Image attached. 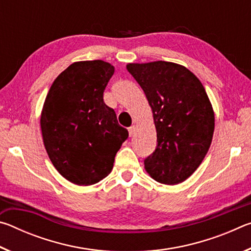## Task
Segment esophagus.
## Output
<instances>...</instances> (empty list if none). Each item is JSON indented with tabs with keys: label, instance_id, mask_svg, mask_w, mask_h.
<instances>
[{
	"label": "esophagus",
	"instance_id": "esophagus-1",
	"mask_svg": "<svg viewBox=\"0 0 251 251\" xmlns=\"http://www.w3.org/2000/svg\"><path fill=\"white\" fill-rule=\"evenodd\" d=\"M135 129H136L135 125H131L130 127H128V133H129V136H133V135H134V133H135Z\"/></svg>",
	"mask_w": 251,
	"mask_h": 251
}]
</instances>
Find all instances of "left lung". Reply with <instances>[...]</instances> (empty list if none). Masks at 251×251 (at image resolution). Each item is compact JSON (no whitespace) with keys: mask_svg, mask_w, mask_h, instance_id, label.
<instances>
[{"mask_svg":"<svg viewBox=\"0 0 251 251\" xmlns=\"http://www.w3.org/2000/svg\"><path fill=\"white\" fill-rule=\"evenodd\" d=\"M150 103L157 131L155 151L144 160L156 181L176 185L196 171L209 150L215 115L196 76L171 62L128 64Z\"/></svg>","mask_w":251,"mask_h":251,"instance_id":"obj_1","label":"left lung"}]
</instances>
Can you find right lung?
<instances>
[{
  "label": "right lung",
  "instance_id": "1",
  "mask_svg": "<svg viewBox=\"0 0 251 251\" xmlns=\"http://www.w3.org/2000/svg\"><path fill=\"white\" fill-rule=\"evenodd\" d=\"M114 66L100 59L76 62L59 74L41 116L45 150L58 173L76 185L99 182L113 169L128 137L103 94Z\"/></svg>",
  "mask_w": 251,
  "mask_h": 251
}]
</instances>
